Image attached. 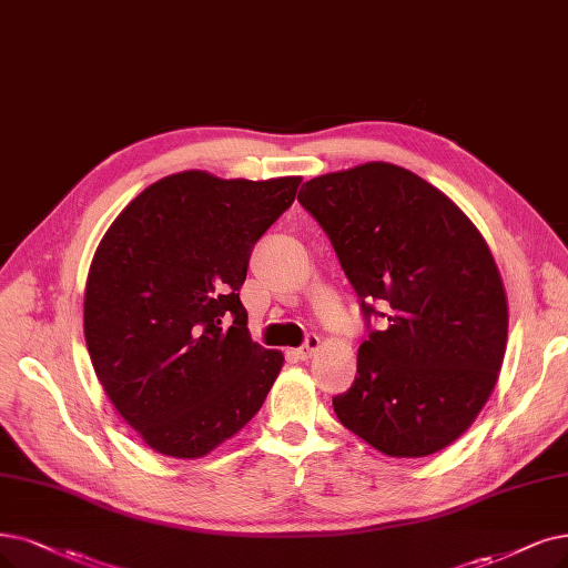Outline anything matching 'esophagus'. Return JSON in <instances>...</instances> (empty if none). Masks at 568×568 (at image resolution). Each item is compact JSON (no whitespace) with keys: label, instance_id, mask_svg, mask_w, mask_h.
<instances>
[{"label":"esophagus","instance_id":"obj_1","mask_svg":"<svg viewBox=\"0 0 568 568\" xmlns=\"http://www.w3.org/2000/svg\"><path fill=\"white\" fill-rule=\"evenodd\" d=\"M318 351H321V337H316V334H308L306 344L302 348H297L295 353L300 361H308V358H313V353H318Z\"/></svg>","mask_w":568,"mask_h":568}]
</instances>
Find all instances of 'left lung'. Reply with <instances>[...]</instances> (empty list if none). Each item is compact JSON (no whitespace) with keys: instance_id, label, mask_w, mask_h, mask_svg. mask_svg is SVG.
<instances>
[{"instance_id":"obj_1","label":"left lung","mask_w":568,"mask_h":568,"mask_svg":"<svg viewBox=\"0 0 568 568\" xmlns=\"http://www.w3.org/2000/svg\"><path fill=\"white\" fill-rule=\"evenodd\" d=\"M297 199L365 318L376 302L388 321L361 344L334 414L386 456L443 452L487 405L508 344V297L485 236L437 186L386 161L313 178Z\"/></svg>"}]
</instances>
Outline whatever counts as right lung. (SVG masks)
Instances as JSON below:
<instances>
[{
  "label": "right lung",
  "instance_id": "right-lung-1",
  "mask_svg": "<svg viewBox=\"0 0 568 568\" xmlns=\"http://www.w3.org/2000/svg\"><path fill=\"white\" fill-rule=\"evenodd\" d=\"M302 178L168 175L104 231L83 292L98 382L142 443L203 458L260 412L283 353L252 342L241 285L250 252Z\"/></svg>",
  "mask_w": 568,
  "mask_h": 568
}]
</instances>
